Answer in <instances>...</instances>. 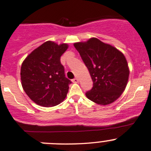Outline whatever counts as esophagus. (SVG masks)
<instances>
[{
	"label": "esophagus",
	"mask_w": 151,
	"mask_h": 151,
	"mask_svg": "<svg viewBox=\"0 0 151 151\" xmlns=\"http://www.w3.org/2000/svg\"><path fill=\"white\" fill-rule=\"evenodd\" d=\"M72 82H74V83H78V82H79V79L77 78V77H76V78L73 79Z\"/></svg>",
	"instance_id": "obj_1"
}]
</instances>
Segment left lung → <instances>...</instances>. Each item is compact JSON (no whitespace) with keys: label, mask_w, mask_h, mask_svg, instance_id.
<instances>
[{"label":"left lung","mask_w":151,"mask_h":151,"mask_svg":"<svg viewBox=\"0 0 151 151\" xmlns=\"http://www.w3.org/2000/svg\"><path fill=\"white\" fill-rule=\"evenodd\" d=\"M93 82L87 92L88 99L106 106L116 101L124 91L129 80V69L124 55L115 47L92 37L74 43Z\"/></svg>","instance_id":"left-lung-1"}]
</instances>
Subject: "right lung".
<instances>
[{
	"label": "right lung",
	"mask_w": 151,
	"mask_h": 151,
	"mask_svg": "<svg viewBox=\"0 0 151 151\" xmlns=\"http://www.w3.org/2000/svg\"><path fill=\"white\" fill-rule=\"evenodd\" d=\"M69 45L46 41L32 51L22 62V85L33 102L44 107L61 104L71 82L65 77L61 56Z\"/></svg>",
	"instance_id": "obj_1"
}]
</instances>
